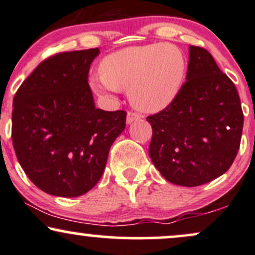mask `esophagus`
Returning <instances> with one entry per match:
<instances>
[{
  "mask_svg": "<svg viewBox=\"0 0 255 255\" xmlns=\"http://www.w3.org/2000/svg\"><path fill=\"white\" fill-rule=\"evenodd\" d=\"M140 119V116L138 113H134V112H128V116H127V124H131V123H133L134 121H138Z\"/></svg>",
  "mask_w": 255,
  "mask_h": 255,
  "instance_id": "34e87169",
  "label": "esophagus"
}]
</instances>
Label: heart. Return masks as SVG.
Here are the masks:
<instances>
[{"label":"heart","instance_id":"obj_1","mask_svg":"<svg viewBox=\"0 0 255 255\" xmlns=\"http://www.w3.org/2000/svg\"><path fill=\"white\" fill-rule=\"evenodd\" d=\"M101 73L89 85L95 94L115 100L119 89H128L134 109L146 113L166 110L178 99L187 73L186 56L173 44L131 46L103 59Z\"/></svg>","mask_w":255,"mask_h":255}]
</instances>
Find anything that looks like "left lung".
Listing matches in <instances>:
<instances>
[{
    "label": "left lung",
    "instance_id": "obj_1",
    "mask_svg": "<svg viewBox=\"0 0 255 255\" xmlns=\"http://www.w3.org/2000/svg\"><path fill=\"white\" fill-rule=\"evenodd\" d=\"M146 121L152 128V163L166 180L179 186H199L224 174L240 148V97L202 47H188L186 82L178 99Z\"/></svg>",
    "mask_w": 255,
    "mask_h": 255
}]
</instances>
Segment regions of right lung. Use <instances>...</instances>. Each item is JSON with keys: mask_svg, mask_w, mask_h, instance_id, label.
<instances>
[{"mask_svg": "<svg viewBox=\"0 0 255 255\" xmlns=\"http://www.w3.org/2000/svg\"><path fill=\"white\" fill-rule=\"evenodd\" d=\"M100 50L63 52L41 62L17 89L11 139L20 166L44 192L73 198L100 180L127 112L95 107L88 85Z\"/></svg>", "mask_w": 255, "mask_h": 255, "instance_id": "add662e5", "label": "right lung"}]
</instances>
